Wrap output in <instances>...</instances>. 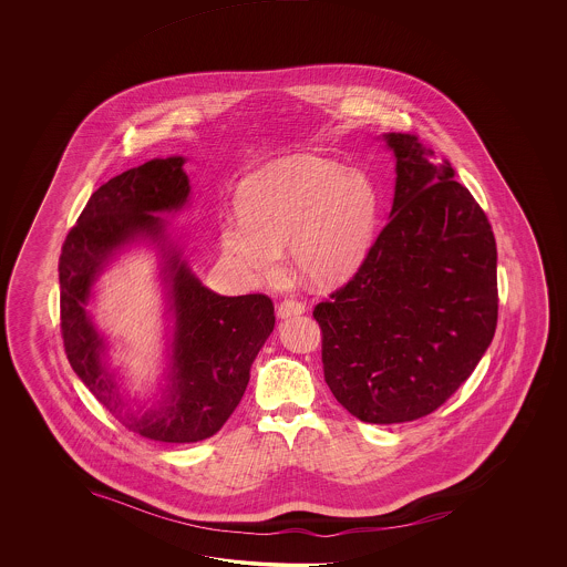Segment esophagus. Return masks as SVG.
<instances>
[{
    "instance_id": "1",
    "label": "esophagus",
    "mask_w": 567,
    "mask_h": 567,
    "mask_svg": "<svg viewBox=\"0 0 567 567\" xmlns=\"http://www.w3.org/2000/svg\"><path fill=\"white\" fill-rule=\"evenodd\" d=\"M306 312V303L298 300H284L278 306V316L281 320L291 318V316H298V313Z\"/></svg>"
}]
</instances>
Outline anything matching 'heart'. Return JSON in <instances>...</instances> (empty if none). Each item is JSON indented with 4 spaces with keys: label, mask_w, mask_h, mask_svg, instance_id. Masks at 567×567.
Segmentation results:
<instances>
[{
    "label": "heart",
    "mask_w": 567,
    "mask_h": 567,
    "mask_svg": "<svg viewBox=\"0 0 567 567\" xmlns=\"http://www.w3.org/2000/svg\"><path fill=\"white\" fill-rule=\"evenodd\" d=\"M237 217L220 225V247L245 278L271 281L284 247L296 274L318 288L352 278L373 245L379 194L373 181L337 159L281 157L249 174Z\"/></svg>",
    "instance_id": "1"
}]
</instances>
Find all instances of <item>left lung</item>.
<instances>
[{
	"instance_id": "1",
	"label": "left lung",
	"mask_w": 567,
	"mask_h": 567,
	"mask_svg": "<svg viewBox=\"0 0 567 567\" xmlns=\"http://www.w3.org/2000/svg\"><path fill=\"white\" fill-rule=\"evenodd\" d=\"M395 196L359 271L313 308L324 379L367 423L437 410L491 347L496 328L493 229L450 162L410 133H385Z\"/></svg>"
}]
</instances>
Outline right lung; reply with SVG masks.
<instances>
[{
    "label": "right lung",
    "mask_w": 567,
    "mask_h": 567,
    "mask_svg": "<svg viewBox=\"0 0 567 567\" xmlns=\"http://www.w3.org/2000/svg\"><path fill=\"white\" fill-rule=\"evenodd\" d=\"M186 157H154L105 182L62 245L61 328L74 373L133 434L154 442H200L229 420L251 377V364L274 332V303L264 293L218 296L194 274L166 218L188 205ZM154 244L171 316L169 367L157 403L133 411L104 359L106 339L87 303L95 279L121 250Z\"/></svg>",
    "instance_id": "obj_1"
}]
</instances>
